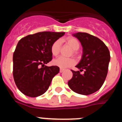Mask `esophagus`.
Wrapping results in <instances>:
<instances>
[{
    "label": "esophagus",
    "instance_id": "1",
    "mask_svg": "<svg viewBox=\"0 0 122 122\" xmlns=\"http://www.w3.org/2000/svg\"><path fill=\"white\" fill-rule=\"evenodd\" d=\"M64 69H62V68H60V73H62V72L64 71Z\"/></svg>",
    "mask_w": 122,
    "mask_h": 122
}]
</instances>
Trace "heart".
I'll use <instances>...</instances> for the list:
<instances>
[{
	"instance_id": "b5f03b06",
	"label": "heart",
	"mask_w": 122,
	"mask_h": 122,
	"mask_svg": "<svg viewBox=\"0 0 122 122\" xmlns=\"http://www.w3.org/2000/svg\"><path fill=\"white\" fill-rule=\"evenodd\" d=\"M65 41L71 48L73 49V54L76 55L77 54V50L80 48V42L78 40L73 36H69L65 39L63 40ZM60 41L59 40H56L52 44L51 46V52L53 56H57L60 52ZM55 66H59L60 68H66L72 66L75 63L73 58H65L63 57H60L57 59H55L52 62Z\"/></svg>"
}]
</instances>
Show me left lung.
<instances>
[{"label": "left lung", "instance_id": "1", "mask_svg": "<svg viewBox=\"0 0 122 122\" xmlns=\"http://www.w3.org/2000/svg\"><path fill=\"white\" fill-rule=\"evenodd\" d=\"M81 43L83 54L81 60L76 66L79 71L71 70L73 77L68 82L73 92L81 95H90L103 86L107 76L110 52L105 44L98 38L84 32L74 34Z\"/></svg>", "mask_w": 122, "mask_h": 122}]
</instances>
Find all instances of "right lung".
<instances>
[{"instance_id":"1","label":"right lung","mask_w":122,"mask_h":122,"mask_svg":"<svg viewBox=\"0 0 122 122\" xmlns=\"http://www.w3.org/2000/svg\"><path fill=\"white\" fill-rule=\"evenodd\" d=\"M65 32H42L21 38L13 53V74L17 87L23 94L36 97L45 93L59 66H47L52 59L51 46Z\"/></svg>"}]
</instances>
